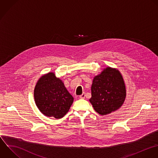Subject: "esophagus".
Listing matches in <instances>:
<instances>
[{"instance_id":"obj_1","label":"esophagus","mask_w":158,"mask_h":158,"mask_svg":"<svg viewBox=\"0 0 158 158\" xmlns=\"http://www.w3.org/2000/svg\"><path fill=\"white\" fill-rule=\"evenodd\" d=\"M85 94H86L85 93H83V94L80 96V98L81 99H85V96H86Z\"/></svg>"}]
</instances>
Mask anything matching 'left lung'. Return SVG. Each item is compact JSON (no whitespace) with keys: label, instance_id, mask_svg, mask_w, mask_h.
I'll use <instances>...</instances> for the list:
<instances>
[{"label":"left lung","instance_id":"left-lung-1","mask_svg":"<svg viewBox=\"0 0 158 158\" xmlns=\"http://www.w3.org/2000/svg\"><path fill=\"white\" fill-rule=\"evenodd\" d=\"M125 97L124 81L117 69L107 67L94 78L89 101L100 115H107L119 109Z\"/></svg>","mask_w":158,"mask_h":158}]
</instances>
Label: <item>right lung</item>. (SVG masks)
<instances>
[{
  "label": "right lung",
  "mask_w": 158,
  "mask_h": 158,
  "mask_svg": "<svg viewBox=\"0 0 158 158\" xmlns=\"http://www.w3.org/2000/svg\"><path fill=\"white\" fill-rule=\"evenodd\" d=\"M35 103L39 110L47 117H63L69 110L73 98L64 83L52 72L42 76L34 90Z\"/></svg>",
  "instance_id": "1"
}]
</instances>
